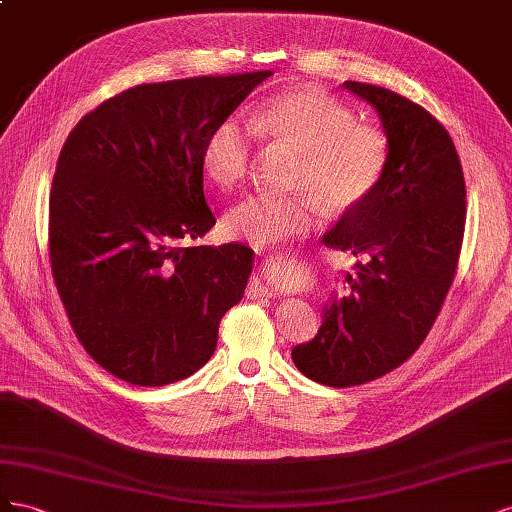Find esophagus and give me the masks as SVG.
Here are the masks:
<instances>
[{
    "label": "esophagus",
    "mask_w": 512,
    "mask_h": 512,
    "mask_svg": "<svg viewBox=\"0 0 512 512\" xmlns=\"http://www.w3.org/2000/svg\"><path fill=\"white\" fill-rule=\"evenodd\" d=\"M248 294L255 296V298H257V296H276V294H272V291H270L268 287H264V285L257 283V281L251 285V289H248Z\"/></svg>",
    "instance_id": "esophagus-1"
}]
</instances>
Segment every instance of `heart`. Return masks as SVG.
<instances>
[{"label":"heart","instance_id":"heart-1","mask_svg":"<svg viewBox=\"0 0 512 512\" xmlns=\"http://www.w3.org/2000/svg\"><path fill=\"white\" fill-rule=\"evenodd\" d=\"M246 128L236 118L218 122L203 143L201 165L223 191L238 186L251 169L253 133L302 152L300 195L257 193L233 206L223 227L227 236L270 244L309 229L324 201L349 212L369 201L382 184L390 141L382 128L358 122L352 107L317 90H291L270 98Z\"/></svg>","mask_w":512,"mask_h":512}]
</instances>
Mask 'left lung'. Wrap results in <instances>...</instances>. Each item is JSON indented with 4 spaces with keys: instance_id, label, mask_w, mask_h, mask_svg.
<instances>
[{
    "instance_id": "obj_1",
    "label": "left lung",
    "mask_w": 512,
    "mask_h": 512,
    "mask_svg": "<svg viewBox=\"0 0 512 512\" xmlns=\"http://www.w3.org/2000/svg\"><path fill=\"white\" fill-rule=\"evenodd\" d=\"M382 118L390 160L369 201L328 231L326 246L362 255L317 337L291 349L300 373L349 388L373 382L427 339L455 281L465 229V180L448 130L388 87L345 81Z\"/></svg>"
}]
</instances>
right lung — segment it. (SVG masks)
Wrapping results in <instances>:
<instances>
[{
  "label": "right lung",
  "mask_w": 512,
  "mask_h": 512,
  "mask_svg": "<svg viewBox=\"0 0 512 512\" xmlns=\"http://www.w3.org/2000/svg\"><path fill=\"white\" fill-rule=\"evenodd\" d=\"M272 70L143 83L85 113L57 158L49 261L79 343L135 386L206 364L242 300L253 251L193 244L216 218L201 150Z\"/></svg>",
  "instance_id": "add662e5"
}]
</instances>
